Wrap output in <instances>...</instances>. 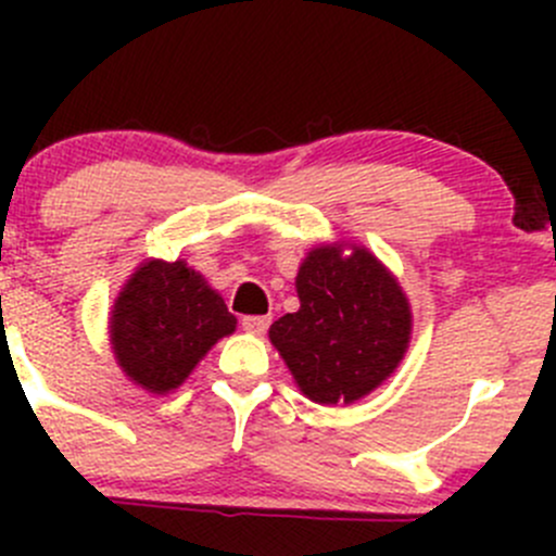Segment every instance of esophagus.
Returning a JSON list of instances; mask_svg holds the SVG:
<instances>
[{"label": "esophagus", "instance_id": "obj_1", "mask_svg": "<svg viewBox=\"0 0 556 556\" xmlns=\"http://www.w3.org/2000/svg\"><path fill=\"white\" fill-rule=\"evenodd\" d=\"M268 325H271V317L268 314H247V317H242V328L247 330V333H266Z\"/></svg>", "mask_w": 556, "mask_h": 556}]
</instances>
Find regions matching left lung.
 Listing matches in <instances>:
<instances>
[{
  "label": "left lung",
  "instance_id": "obj_1",
  "mask_svg": "<svg viewBox=\"0 0 556 556\" xmlns=\"http://www.w3.org/2000/svg\"><path fill=\"white\" fill-rule=\"evenodd\" d=\"M301 309L268 336L304 395L352 403L390 377L406 352L412 312L403 290L368 250L317 247L301 266Z\"/></svg>",
  "mask_w": 556,
  "mask_h": 556
}]
</instances>
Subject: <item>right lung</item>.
Segmentation results:
<instances>
[{
  "label": "right lung",
  "mask_w": 556,
  "mask_h": 556,
  "mask_svg": "<svg viewBox=\"0 0 556 556\" xmlns=\"http://www.w3.org/2000/svg\"><path fill=\"white\" fill-rule=\"evenodd\" d=\"M112 346L123 371L150 392L185 382L237 317L182 261H150L128 279L112 312Z\"/></svg>",
  "instance_id": "add662e5"
}]
</instances>
